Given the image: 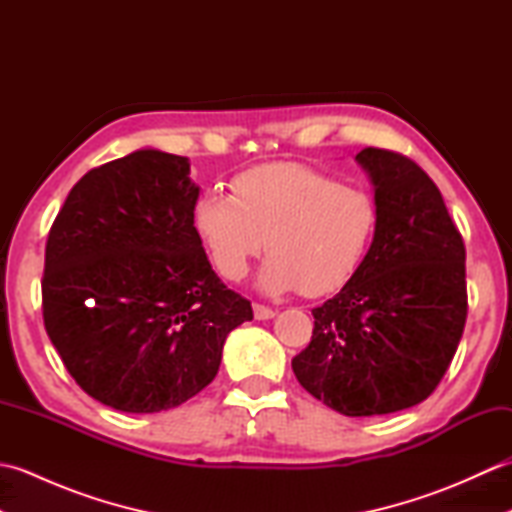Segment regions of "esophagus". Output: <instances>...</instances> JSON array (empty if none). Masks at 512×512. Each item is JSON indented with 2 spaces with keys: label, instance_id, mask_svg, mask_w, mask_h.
Wrapping results in <instances>:
<instances>
[{
  "label": "esophagus",
  "instance_id": "34e87169",
  "mask_svg": "<svg viewBox=\"0 0 512 512\" xmlns=\"http://www.w3.org/2000/svg\"><path fill=\"white\" fill-rule=\"evenodd\" d=\"M253 312H255L257 321H266V319L275 317V310L268 308V306H262V303H253Z\"/></svg>",
  "mask_w": 512,
  "mask_h": 512
}]
</instances>
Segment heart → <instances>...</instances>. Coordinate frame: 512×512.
<instances>
[{
    "instance_id": "b5f03b06",
    "label": "heart",
    "mask_w": 512,
    "mask_h": 512,
    "mask_svg": "<svg viewBox=\"0 0 512 512\" xmlns=\"http://www.w3.org/2000/svg\"><path fill=\"white\" fill-rule=\"evenodd\" d=\"M231 189L204 191L191 206L193 231L228 281L244 279L266 246L259 273L266 295L323 297L350 284L372 250L376 200L330 173L277 162L242 171Z\"/></svg>"
}]
</instances>
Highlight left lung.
Instances as JSON below:
<instances>
[{"instance_id":"obj_1","label":"left lung","mask_w":512,"mask_h":512,"mask_svg":"<svg viewBox=\"0 0 512 512\" xmlns=\"http://www.w3.org/2000/svg\"><path fill=\"white\" fill-rule=\"evenodd\" d=\"M378 231L363 266L312 310L301 387L343 416H383L433 394L466 323V248L442 193L411 158L365 147Z\"/></svg>"}]
</instances>
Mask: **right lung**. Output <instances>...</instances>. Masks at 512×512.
I'll list each match as a JSON object with an SVG mask.
<instances>
[{
	"instance_id": "1",
	"label": "right lung",
	"mask_w": 512,
	"mask_h": 512,
	"mask_svg": "<svg viewBox=\"0 0 512 512\" xmlns=\"http://www.w3.org/2000/svg\"><path fill=\"white\" fill-rule=\"evenodd\" d=\"M189 158L138 149L85 173L54 220L43 325L85 394L127 413L193 398L250 301L215 275L191 224Z\"/></svg>"
}]
</instances>
